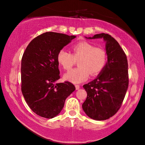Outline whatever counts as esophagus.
Listing matches in <instances>:
<instances>
[{"label":"esophagus","mask_w":145,"mask_h":145,"mask_svg":"<svg viewBox=\"0 0 145 145\" xmlns=\"http://www.w3.org/2000/svg\"><path fill=\"white\" fill-rule=\"evenodd\" d=\"M75 86H76V90H78V89H80V86L78 85V84H77V85Z\"/></svg>","instance_id":"esophagus-1"}]
</instances>
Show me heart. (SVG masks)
<instances>
[{
  "label": "heart",
  "mask_w": 145,
  "mask_h": 145,
  "mask_svg": "<svg viewBox=\"0 0 145 145\" xmlns=\"http://www.w3.org/2000/svg\"><path fill=\"white\" fill-rule=\"evenodd\" d=\"M72 54L62 49L57 54V61L64 69L69 70L78 61L79 67L71 69L64 74V79L78 84L84 82L91 76L101 72L107 62V54L104 48L95 47L87 41H80L72 46Z\"/></svg>",
  "instance_id": "b5f03b06"
}]
</instances>
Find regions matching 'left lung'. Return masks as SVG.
I'll return each instance as SVG.
<instances>
[{
    "label": "left lung",
    "instance_id": "obj_1",
    "mask_svg": "<svg viewBox=\"0 0 145 145\" xmlns=\"http://www.w3.org/2000/svg\"><path fill=\"white\" fill-rule=\"evenodd\" d=\"M86 39H103L106 42L108 61L95 79L84 84L87 97L82 109L89 117L106 120L120 108L128 88V64L124 51L108 34H96Z\"/></svg>",
    "mask_w": 145,
    "mask_h": 145
}]
</instances>
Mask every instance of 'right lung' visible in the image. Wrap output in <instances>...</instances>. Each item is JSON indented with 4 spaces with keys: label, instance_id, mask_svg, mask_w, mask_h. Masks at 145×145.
Wrapping results in <instances>:
<instances>
[{
    "label": "right lung",
    "instance_id": "right-lung-1",
    "mask_svg": "<svg viewBox=\"0 0 145 145\" xmlns=\"http://www.w3.org/2000/svg\"><path fill=\"white\" fill-rule=\"evenodd\" d=\"M76 37L47 32L33 39L25 50L21 63L22 92L37 115L55 117L76 89L69 82L56 83L60 78L58 53Z\"/></svg>",
    "mask_w": 145,
    "mask_h": 145
}]
</instances>
